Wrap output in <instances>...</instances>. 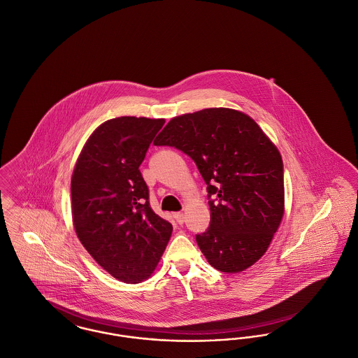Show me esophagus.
<instances>
[{
  "mask_svg": "<svg viewBox=\"0 0 358 358\" xmlns=\"http://www.w3.org/2000/svg\"><path fill=\"white\" fill-rule=\"evenodd\" d=\"M174 219L178 224H182L185 222V215L182 212H177V213H174Z\"/></svg>",
  "mask_w": 358,
  "mask_h": 358,
  "instance_id": "1",
  "label": "esophagus"
}]
</instances>
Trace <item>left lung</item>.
<instances>
[{"mask_svg":"<svg viewBox=\"0 0 358 358\" xmlns=\"http://www.w3.org/2000/svg\"><path fill=\"white\" fill-rule=\"evenodd\" d=\"M187 154L206 182L210 225L196 241L208 263L240 273L268 250L285 215L283 162L250 115L225 107L174 117L154 141Z\"/></svg>","mask_w":358,"mask_h":358,"instance_id":"obj_1","label":"left lung"}]
</instances>
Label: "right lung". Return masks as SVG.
<instances>
[{
    "instance_id": "add662e5",
    "label": "right lung",
    "mask_w": 358,
    "mask_h": 358,
    "mask_svg": "<svg viewBox=\"0 0 358 358\" xmlns=\"http://www.w3.org/2000/svg\"><path fill=\"white\" fill-rule=\"evenodd\" d=\"M165 120L120 117L88 136L71 177L75 232L88 254L115 279L150 278L173 227L154 213L139 171Z\"/></svg>"
}]
</instances>
